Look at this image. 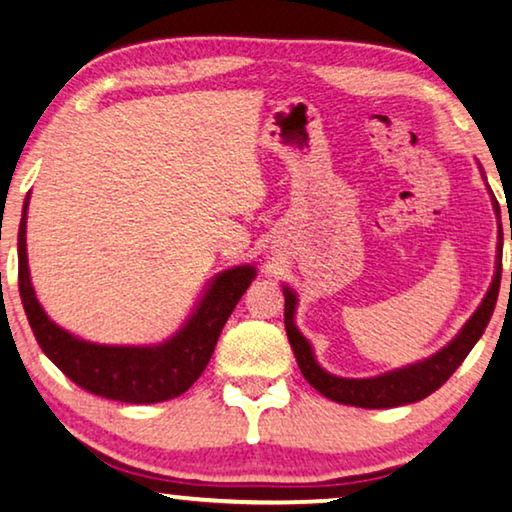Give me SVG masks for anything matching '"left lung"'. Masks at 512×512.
Returning <instances> with one entry per match:
<instances>
[{"label": "left lung", "instance_id": "left-lung-1", "mask_svg": "<svg viewBox=\"0 0 512 512\" xmlns=\"http://www.w3.org/2000/svg\"><path fill=\"white\" fill-rule=\"evenodd\" d=\"M480 174H483L485 179L483 167H480ZM487 190H490V186H487ZM492 204L499 216V204L494 200V195H492ZM510 241H512V234H510ZM501 248H503V236L499 234L497 266H494L492 285L487 289L485 299L480 301L474 315H471L467 319V324L462 326L460 333H457L446 347H441L437 354L427 356L418 363L404 365V368L384 372V375H377V377L349 379V377L331 375L329 370H324L317 361L315 349H312L308 338H305L294 322L296 305H299L296 292L292 287L282 285V294H285V329H287L289 345L294 349L296 363H299L301 375L308 379V384L315 388V391L322 393L324 398L340 404H352V407L388 409V407H402V404H411L427 398V395L437 391L441 384H446V379L460 368L464 358H467V354L480 340V335L485 333V326L490 324L494 305H497L499 285H501Z\"/></svg>", "mask_w": 512, "mask_h": 512}]
</instances>
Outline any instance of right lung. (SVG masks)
Returning a JSON list of instances; mask_svg holds the SVG:
<instances>
[{
  "label": "right lung",
  "instance_id": "add662e5",
  "mask_svg": "<svg viewBox=\"0 0 512 512\" xmlns=\"http://www.w3.org/2000/svg\"><path fill=\"white\" fill-rule=\"evenodd\" d=\"M27 209L22 204L18 230V287L38 347L64 375L101 398L154 404L179 398L207 368L232 310L255 280L253 264L218 273L186 324L158 345H98L61 329L38 303L27 264Z\"/></svg>",
  "mask_w": 512,
  "mask_h": 512
}]
</instances>
